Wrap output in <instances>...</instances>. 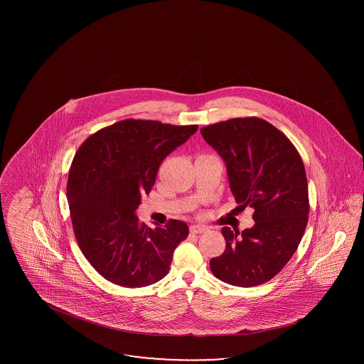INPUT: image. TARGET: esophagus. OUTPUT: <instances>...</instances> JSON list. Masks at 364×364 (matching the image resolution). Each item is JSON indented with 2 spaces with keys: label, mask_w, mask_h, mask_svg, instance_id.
<instances>
[{
  "label": "esophagus",
  "mask_w": 364,
  "mask_h": 364,
  "mask_svg": "<svg viewBox=\"0 0 364 364\" xmlns=\"http://www.w3.org/2000/svg\"><path fill=\"white\" fill-rule=\"evenodd\" d=\"M190 230L191 233H193V235H199V233H203L206 230V226L199 225V224L191 225Z\"/></svg>",
  "instance_id": "1"
}]
</instances>
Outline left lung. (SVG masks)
<instances>
[{"mask_svg": "<svg viewBox=\"0 0 364 364\" xmlns=\"http://www.w3.org/2000/svg\"><path fill=\"white\" fill-rule=\"evenodd\" d=\"M224 158L230 190L254 208L255 225L224 226L225 251L210 260L211 273L235 287H257L276 277L297 250L309 223L310 202L304 164L294 143L259 117H239L200 129Z\"/></svg>", "mask_w": 364, "mask_h": 364, "instance_id": "8db88e82", "label": "left lung"}]
</instances>
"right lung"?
<instances>
[{"label":"right lung","instance_id":"right-lung-1","mask_svg":"<svg viewBox=\"0 0 364 364\" xmlns=\"http://www.w3.org/2000/svg\"><path fill=\"white\" fill-rule=\"evenodd\" d=\"M196 129L127 119L92 134L76 151L67 184L70 221L79 248L105 279L141 288L168 274L188 226L169 220L150 228L135 210L153 188L161 162Z\"/></svg>","mask_w":364,"mask_h":364}]
</instances>
